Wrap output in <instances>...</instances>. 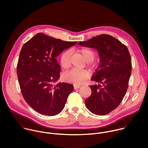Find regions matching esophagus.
Returning a JSON list of instances; mask_svg holds the SVG:
<instances>
[{
  "mask_svg": "<svg viewBox=\"0 0 148 148\" xmlns=\"http://www.w3.org/2000/svg\"><path fill=\"white\" fill-rule=\"evenodd\" d=\"M81 87V85H77V84H74V89H78Z\"/></svg>",
  "mask_w": 148,
  "mask_h": 148,
  "instance_id": "obj_1",
  "label": "esophagus"
}]
</instances>
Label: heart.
<instances>
[{"label":"heart","instance_id":"1","mask_svg":"<svg viewBox=\"0 0 148 148\" xmlns=\"http://www.w3.org/2000/svg\"><path fill=\"white\" fill-rule=\"evenodd\" d=\"M78 51L82 54L86 61L88 62L92 61L95 57L94 52L90 49L82 48L79 49ZM60 64L63 69H69L71 65V51L70 50H67L62 53L60 57ZM88 66L92 67L93 65L91 62H88ZM89 75V72L86 70H77L73 69L63 74L62 79L63 81L67 82L78 84H81L85 81L88 77Z\"/></svg>","mask_w":148,"mask_h":148}]
</instances>
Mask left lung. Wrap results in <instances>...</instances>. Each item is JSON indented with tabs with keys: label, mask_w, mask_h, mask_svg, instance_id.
I'll list each match as a JSON object with an SVG mask.
<instances>
[{
	"label": "left lung",
	"mask_w": 148,
	"mask_h": 148,
	"mask_svg": "<svg viewBox=\"0 0 148 148\" xmlns=\"http://www.w3.org/2000/svg\"><path fill=\"white\" fill-rule=\"evenodd\" d=\"M78 44L96 49L100 58V64L91 77L98 85L90 86L92 93L85 101L86 107L95 115L108 114L118 107L127 91L132 71L130 52L120 41L108 34Z\"/></svg>",
	"instance_id": "obj_1"
}]
</instances>
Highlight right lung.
Wrapping results in <instances>:
<instances>
[{"mask_svg":"<svg viewBox=\"0 0 148 148\" xmlns=\"http://www.w3.org/2000/svg\"><path fill=\"white\" fill-rule=\"evenodd\" d=\"M77 42L64 41L37 33L20 51L17 74L26 102L37 112L49 116L60 113L74 86L59 82L61 67L56 57Z\"/></svg>","mask_w":148,"mask_h":148,"instance_id":"add662e5","label":"right lung"}]
</instances>
